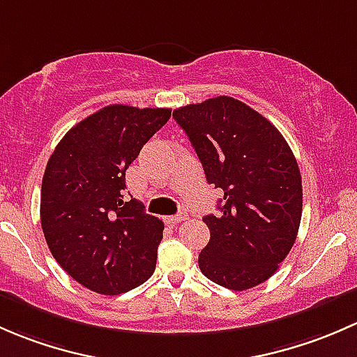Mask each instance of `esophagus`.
Masks as SVG:
<instances>
[{
  "label": "esophagus",
  "instance_id": "esophagus-1",
  "mask_svg": "<svg viewBox=\"0 0 357 357\" xmlns=\"http://www.w3.org/2000/svg\"><path fill=\"white\" fill-rule=\"evenodd\" d=\"M187 211H180L178 215H175V216H168L167 218V223H180V222H183V220H187Z\"/></svg>",
  "mask_w": 357,
  "mask_h": 357
}]
</instances>
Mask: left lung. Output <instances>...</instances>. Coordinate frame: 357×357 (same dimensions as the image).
Here are the masks:
<instances>
[{"instance_id":"left-lung-1","label":"left lung","mask_w":357,"mask_h":357,"mask_svg":"<svg viewBox=\"0 0 357 357\" xmlns=\"http://www.w3.org/2000/svg\"><path fill=\"white\" fill-rule=\"evenodd\" d=\"M203 163L206 180L223 190L220 215H206V278L230 290L263 284L296 242L303 182L284 135L251 106L230 96L175 109Z\"/></svg>"}]
</instances>
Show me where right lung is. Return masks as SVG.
I'll return each instance as SVG.
<instances>
[{
  "mask_svg": "<svg viewBox=\"0 0 357 357\" xmlns=\"http://www.w3.org/2000/svg\"><path fill=\"white\" fill-rule=\"evenodd\" d=\"M172 109L109 105L65 134L47 160L41 225L47 248L84 287L119 296L156 266L163 222L123 201L125 170L168 122Z\"/></svg>",
  "mask_w": 357,
  "mask_h": 357,
  "instance_id": "add662e5",
  "label": "right lung"
}]
</instances>
